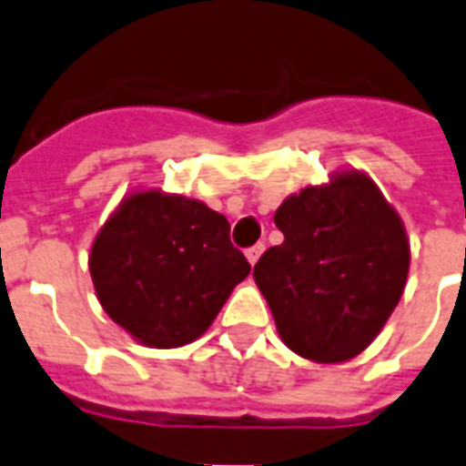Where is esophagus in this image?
<instances>
[{
    "label": "esophagus",
    "instance_id": "esophagus-1",
    "mask_svg": "<svg viewBox=\"0 0 466 466\" xmlns=\"http://www.w3.org/2000/svg\"><path fill=\"white\" fill-rule=\"evenodd\" d=\"M263 251H266V244H263V241H258V244H253L251 248H246V258H248V263H251V266H256L260 258V253Z\"/></svg>",
    "mask_w": 466,
    "mask_h": 466
}]
</instances>
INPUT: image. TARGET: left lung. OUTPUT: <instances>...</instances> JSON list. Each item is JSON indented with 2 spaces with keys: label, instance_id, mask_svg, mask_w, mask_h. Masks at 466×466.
Masks as SVG:
<instances>
[{
  "label": "left lung",
  "instance_id": "left-lung-1",
  "mask_svg": "<svg viewBox=\"0 0 466 466\" xmlns=\"http://www.w3.org/2000/svg\"><path fill=\"white\" fill-rule=\"evenodd\" d=\"M285 234L253 268L282 342L299 357L339 364L369 347L402 297L410 239L395 208L357 169L287 196Z\"/></svg>",
  "mask_w": 466,
  "mask_h": 466
}]
</instances>
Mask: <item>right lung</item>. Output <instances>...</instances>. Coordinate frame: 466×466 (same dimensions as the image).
<instances>
[{
	"mask_svg": "<svg viewBox=\"0 0 466 466\" xmlns=\"http://www.w3.org/2000/svg\"><path fill=\"white\" fill-rule=\"evenodd\" d=\"M102 309L155 350L194 342L251 272L229 241V222L206 203L160 188L119 203L90 248Z\"/></svg>",
	"mask_w": 466,
	"mask_h": 466,
	"instance_id": "1",
	"label": "right lung"
}]
</instances>
